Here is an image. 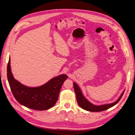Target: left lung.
<instances>
[{
  "label": "left lung",
  "mask_w": 135,
  "mask_h": 135,
  "mask_svg": "<svg viewBox=\"0 0 135 135\" xmlns=\"http://www.w3.org/2000/svg\"><path fill=\"white\" fill-rule=\"evenodd\" d=\"M73 86H74V91L76 94V100L79 105L81 107L82 109L86 111H91V112H100V111H103L107 110L109 108H111V107L114 106L115 104H117L119 102V101L120 100V99L122 98L125 91L124 90L123 92L121 95L118 98V99L117 101H115V102L111 104L97 106L92 104V103H91L88 100L86 99L85 97L83 95L81 92V91L79 87L77 85L76 83H73Z\"/></svg>",
  "instance_id": "left-lung-1"
}]
</instances>
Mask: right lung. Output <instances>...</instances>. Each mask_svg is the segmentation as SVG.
Returning a JSON list of instances; mask_svg holds the SVG:
<instances>
[{
	"mask_svg": "<svg viewBox=\"0 0 135 135\" xmlns=\"http://www.w3.org/2000/svg\"><path fill=\"white\" fill-rule=\"evenodd\" d=\"M7 76L11 92L17 101L29 109L43 111L54 106L58 100L62 85L68 76L62 74L50 80L44 85L27 87L15 80L11 72L10 58L7 67Z\"/></svg>",
	"mask_w": 135,
	"mask_h": 135,
	"instance_id": "obj_1",
	"label": "right lung"
}]
</instances>
